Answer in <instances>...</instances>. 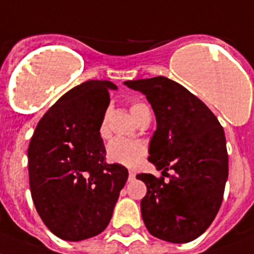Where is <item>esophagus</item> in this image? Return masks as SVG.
I'll use <instances>...</instances> for the list:
<instances>
[{"mask_svg": "<svg viewBox=\"0 0 254 254\" xmlns=\"http://www.w3.org/2000/svg\"><path fill=\"white\" fill-rule=\"evenodd\" d=\"M134 178H135V173H134V172H129V178H127V180L133 181Z\"/></svg>", "mask_w": 254, "mask_h": 254, "instance_id": "esophagus-1", "label": "esophagus"}]
</instances>
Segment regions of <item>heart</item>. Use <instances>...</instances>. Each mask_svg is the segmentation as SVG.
Instances as JSON below:
<instances>
[{"mask_svg":"<svg viewBox=\"0 0 254 254\" xmlns=\"http://www.w3.org/2000/svg\"><path fill=\"white\" fill-rule=\"evenodd\" d=\"M150 111L148 106L143 102H134L130 106V112L135 120L140 115ZM99 133L102 137H107L108 127H107V115L103 117V121L99 127ZM146 153V147L143 143L137 142V140L124 139V138H116L111 140L107 146V157L110 161L115 164H120L124 167L134 168L140 161V159Z\"/></svg>","mask_w":254,"mask_h":254,"instance_id":"1","label":"heart"}]
</instances>
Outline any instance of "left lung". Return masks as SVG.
Masks as SVG:
<instances>
[{
  "instance_id": "1",
  "label": "left lung",
  "mask_w": 254,
  "mask_h": 254,
  "mask_svg": "<svg viewBox=\"0 0 254 254\" xmlns=\"http://www.w3.org/2000/svg\"><path fill=\"white\" fill-rule=\"evenodd\" d=\"M150 102L156 130L150 142V160L170 180L138 174L147 193L140 212L151 235L170 243L199 238L216 218L229 176L223 127L199 98L164 76L125 81Z\"/></svg>"
}]
</instances>
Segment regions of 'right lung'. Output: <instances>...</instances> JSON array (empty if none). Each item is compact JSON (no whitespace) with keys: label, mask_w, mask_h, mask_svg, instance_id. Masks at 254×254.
<instances>
[{"label":"right lung","mask_w":254,"mask_h":254,"mask_svg":"<svg viewBox=\"0 0 254 254\" xmlns=\"http://www.w3.org/2000/svg\"><path fill=\"white\" fill-rule=\"evenodd\" d=\"M111 81L89 80L67 91L36 127L28 147L31 195L54 235L80 242L101 234L127 180V169L106 163L99 133Z\"/></svg>","instance_id":"obj_1"}]
</instances>
